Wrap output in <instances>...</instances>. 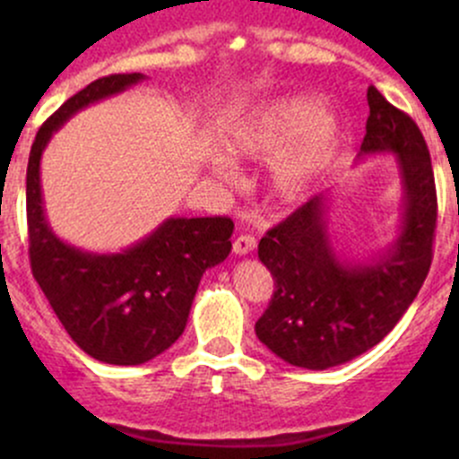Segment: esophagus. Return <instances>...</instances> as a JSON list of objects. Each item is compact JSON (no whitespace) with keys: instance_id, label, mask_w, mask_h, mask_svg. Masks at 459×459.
<instances>
[{"instance_id":"obj_1","label":"esophagus","mask_w":459,"mask_h":459,"mask_svg":"<svg viewBox=\"0 0 459 459\" xmlns=\"http://www.w3.org/2000/svg\"><path fill=\"white\" fill-rule=\"evenodd\" d=\"M255 247H257V239L253 238V235H239V238L233 242L235 255H248V253H253V248Z\"/></svg>"}]
</instances>
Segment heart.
I'll list each match as a JSON object with an SVG mask.
<instances>
[{
  "mask_svg": "<svg viewBox=\"0 0 459 459\" xmlns=\"http://www.w3.org/2000/svg\"><path fill=\"white\" fill-rule=\"evenodd\" d=\"M342 140V119L319 108L313 97H290L266 106L230 133V157H266L289 152L273 169V191L281 200H298L311 188L319 170Z\"/></svg>",
  "mask_w": 459,
  "mask_h": 459,
  "instance_id": "b5f03b06",
  "label": "heart"
}]
</instances>
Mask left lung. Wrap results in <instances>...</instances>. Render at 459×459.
<instances>
[{
	"mask_svg": "<svg viewBox=\"0 0 459 459\" xmlns=\"http://www.w3.org/2000/svg\"><path fill=\"white\" fill-rule=\"evenodd\" d=\"M367 135L359 155L395 152L404 186L402 230L384 255L344 264L326 233V197L316 195L259 239L273 298L255 333L277 358L324 371L367 353L413 304L433 259L437 193L418 124L368 86Z\"/></svg>",
	"mask_w": 459,
	"mask_h": 459,
	"instance_id": "left-lung-1",
	"label": "left lung"
}]
</instances>
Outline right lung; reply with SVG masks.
<instances>
[{"label": "right lung", "instance_id": "obj_1", "mask_svg": "<svg viewBox=\"0 0 459 459\" xmlns=\"http://www.w3.org/2000/svg\"><path fill=\"white\" fill-rule=\"evenodd\" d=\"M142 73L100 77L64 101L37 131L26 170L32 277L55 316L91 358L135 367L164 353L186 328L204 271L230 253V217H170L115 255L62 242L44 215L39 160L53 133L77 110L142 82Z\"/></svg>", "mask_w": 459, "mask_h": 459}]
</instances>
